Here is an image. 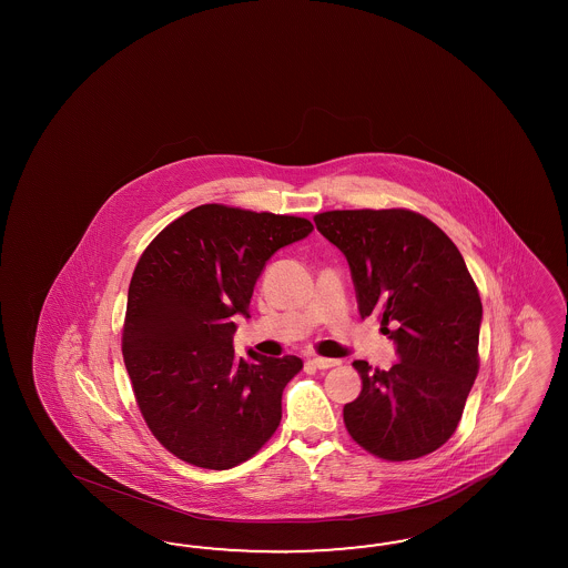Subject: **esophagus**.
Returning a JSON list of instances; mask_svg holds the SVG:
<instances>
[{
    "label": "esophagus",
    "mask_w": 568,
    "mask_h": 568,
    "mask_svg": "<svg viewBox=\"0 0 568 568\" xmlns=\"http://www.w3.org/2000/svg\"><path fill=\"white\" fill-rule=\"evenodd\" d=\"M310 364H312L314 368L327 371V368H333V366H337V364H339V361H333V358H321V356H316V358H310Z\"/></svg>",
    "instance_id": "obj_1"
}]
</instances>
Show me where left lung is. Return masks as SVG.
<instances>
[{
  "label": "left lung",
  "instance_id": "left-lung-1",
  "mask_svg": "<svg viewBox=\"0 0 568 568\" xmlns=\"http://www.w3.org/2000/svg\"><path fill=\"white\" fill-rule=\"evenodd\" d=\"M316 229L344 252L362 318L375 314L396 342L389 371L352 366L361 396L344 406L345 429L373 456L404 463L444 446L479 373V290L454 241L406 210H331Z\"/></svg>",
  "mask_w": 568,
  "mask_h": 568
}]
</instances>
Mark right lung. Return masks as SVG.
I'll return each mask as SVG.
<instances>
[{"instance_id":"right-lung-1","label":"right lung","mask_w":568,"mask_h":568,"mask_svg":"<svg viewBox=\"0 0 568 568\" xmlns=\"http://www.w3.org/2000/svg\"><path fill=\"white\" fill-rule=\"evenodd\" d=\"M300 216L223 204L193 207L141 254L129 285L122 358L155 439L187 465L224 470L250 460L281 423L297 356L233 349L235 314L266 260L312 233Z\"/></svg>"}]
</instances>
